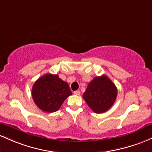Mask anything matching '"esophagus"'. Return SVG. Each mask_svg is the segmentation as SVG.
<instances>
[{
  "label": "esophagus",
  "mask_w": 152,
  "mask_h": 152,
  "mask_svg": "<svg viewBox=\"0 0 152 152\" xmlns=\"http://www.w3.org/2000/svg\"><path fill=\"white\" fill-rule=\"evenodd\" d=\"M74 94L76 95H79L80 94V90H76V91H74Z\"/></svg>",
  "instance_id": "obj_1"
}]
</instances>
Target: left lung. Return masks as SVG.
Returning <instances> with one entry per match:
<instances>
[{"mask_svg":"<svg viewBox=\"0 0 152 152\" xmlns=\"http://www.w3.org/2000/svg\"><path fill=\"white\" fill-rule=\"evenodd\" d=\"M117 88L106 75L96 77L88 84L83 99L96 113L106 112L113 105L117 97Z\"/></svg>","mask_w":152,"mask_h":152,"instance_id":"8db88e82","label":"left lung"}]
</instances>
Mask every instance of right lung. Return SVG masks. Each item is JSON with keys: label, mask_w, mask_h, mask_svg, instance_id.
Instances as JSON below:
<instances>
[{"label": "right lung", "mask_w": 152, "mask_h": 152, "mask_svg": "<svg viewBox=\"0 0 152 152\" xmlns=\"http://www.w3.org/2000/svg\"><path fill=\"white\" fill-rule=\"evenodd\" d=\"M72 94L69 85L57 75L46 74L35 82L31 90L36 105L44 112L53 113L60 108L63 102Z\"/></svg>", "instance_id": "obj_1"}]
</instances>
